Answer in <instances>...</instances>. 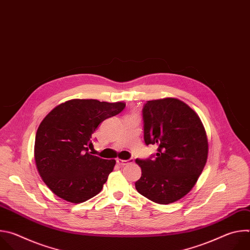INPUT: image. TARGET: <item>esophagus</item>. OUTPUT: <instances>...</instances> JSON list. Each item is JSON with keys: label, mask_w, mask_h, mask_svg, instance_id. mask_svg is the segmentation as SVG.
I'll return each mask as SVG.
<instances>
[{"label": "esophagus", "mask_w": 250, "mask_h": 250, "mask_svg": "<svg viewBox=\"0 0 250 250\" xmlns=\"http://www.w3.org/2000/svg\"><path fill=\"white\" fill-rule=\"evenodd\" d=\"M131 162H133V159H132V158H129V159H127V160L117 159V163H118L120 166H125V165H126V164H128V163H131Z\"/></svg>", "instance_id": "34e87169"}]
</instances>
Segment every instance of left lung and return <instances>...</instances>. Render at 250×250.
I'll return each instance as SVG.
<instances>
[{
  "instance_id": "8db88e82",
  "label": "left lung",
  "mask_w": 250,
  "mask_h": 250,
  "mask_svg": "<svg viewBox=\"0 0 250 250\" xmlns=\"http://www.w3.org/2000/svg\"><path fill=\"white\" fill-rule=\"evenodd\" d=\"M146 145H157V153L135 159L141 177L137 192L166 205L187 195L208 158V138L198 115L184 102L165 98L147 101L142 109Z\"/></svg>"
}]
</instances>
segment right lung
Instances as JSON below:
<instances>
[{
	"label": "right lung",
	"mask_w": 250,
	"mask_h": 250,
	"mask_svg": "<svg viewBox=\"0 0 250 250\" xmlns=\"http://www.w3.org/2000/svg\"><path fill=\"white\" fill-rule=\"evenodd\" d=\"M125 106L122 102L74 99L58 104L43 119L35 135L34 159L43 182L56 196L79 204L101 192L116 161L89 153L92 134Z\"/></svg>",
	"instance_id": "1"
}]
</instances>
